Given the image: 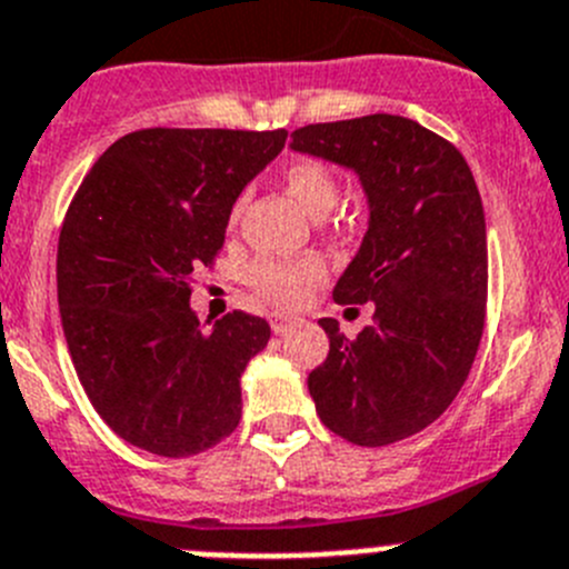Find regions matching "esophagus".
<instances>
[{"instance_id": "obj_1", "label": "esophagus", "mask_w": 569, "mask_h": 569, "mask_svg": "<svg viewBox=\"0 0 569 569\" xmlns=\"http://www.w3.org/2000/svg\"><path fill=\"white\" fill-rule=\"evenodd\" d=\"M269 322H272L274 333H286L291 326H297L300 320H297V317H291V315H272V320H269Z\"/></svg>"}]
</instances>
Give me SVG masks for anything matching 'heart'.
Listing matches in <instances>:
<instances>
[{
	"label": "heart",
	"instance_id": "b5f03b06",
	"mask_svg": "<svg viewBox=\"0 0 569 569\" xmlns=\"http://www.w3.org/2000/svg\"><path fill=\"white\" fill-rule=\"evenodd\" d=\"M286 190L300 201V207L311 216H326L339 199V182L326 162L315 157L291 159L280 173ZM243 210V199L232 207V221H238ZM326 278V263L320 258H258L249 267L247 280L260 300L272 306H297L317 283Z\"/></svg>",
	"mask_w": 569,
	"mask_h": 569
}]
</instances>
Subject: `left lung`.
Masks as SVG:
<instances>
[{
  "label": "left lung",
  "mask_w": 569,
  "mask_h": 569,
  "mask_svg": "<svg viewBox=\"0 0 569 569\" xmlns=\"http://www.w3.org/2000/svg\"><path fill=\"white\" fill-rule=\"evenodd\" d=\"M291 148L353 168L370 201L333 300L376 315L357 339L320 320L331 345L309 373L317 416L350 443H396L438 421L475 365L488 297L480 190L463 153L410 117L302 126Z\"/></svg>",
  "instance_id": "left-lung-1"
}]
</instances>
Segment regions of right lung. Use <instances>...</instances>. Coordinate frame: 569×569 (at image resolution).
Masks as SVG:
<instances>
[{
	"instance_id": "obj_1",
	"label": "right lung",
	"mask_w": 569,
	"mask_h": 569,
	"mask_svg": "<svg viewBox=\"0 0 569 569\" xmlns=\"http://www.w3.org/2000/svg\"><path fill=\"white\" fill-rule=\"evenodd\" d=\"M286 129H140L83 177L58 236V309L98 416L162 458L199 455L241 421V373L269 322L230 311L212 331L190 309L243 184Z\"/></svg>"
}]
</instances>
